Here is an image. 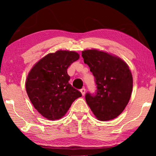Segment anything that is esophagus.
Here are the masks:
<instances>
[{
	"mask_svg": "<svg viewBox=\"0 0 156 156\" xmlns=\"http://www.w3.org/2000/svg\"><path fill=\"white\" fill-rule=\"evenodd\" d=\"M80 91H81V93H82V96H84L85 93H86V89H85L84 88H82V89H80Z\"/></svg>",
	"mask_w": 156,
	"mask_h": 156,
	"instance_id": "esophagus-1",
	"label": "esophagus"
}]
</instances>
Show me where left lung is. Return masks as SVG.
<instances>
[{
  "label": "left lung",
  "mask_w": 156,
  "mask_h": 156,
  "mask_svg": "<svg viewBox=\"0 0 156 156\" xmlns=\"http://www.w3.org/2000/svg\"><path fill=\"white\" fill-rule=\"evenodd\" d=\"M82 56L97 84L95 94L85 95L87 104L99 120L116 118L131 96L133 77L129 66L119 57L97 50L83 51Z\"/></svg>",
  "instance_id": "obj_1"
}]
</instances>
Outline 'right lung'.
<instances>
[{
  "mask_svg": "<svg viewBox=\"0 0 156 156\" xmlns=\"http://www.w3.org/2000/svg\"><path fill=\"white\" fill-rule=\"evenodd\" d=\"M80 55L58 50L42 58L29 72L25 87L34 107L49 120L65 116L72 104L82 94L69 83L67 70Z\"/></svg>",
  "mask_w": 156,
  "mask_h": 156,
  "instance_id": "1",
  "label": "right lung"
}]
</instances>
